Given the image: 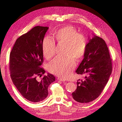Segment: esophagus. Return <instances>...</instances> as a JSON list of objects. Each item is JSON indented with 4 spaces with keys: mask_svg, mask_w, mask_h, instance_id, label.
<instances>
[{
    "mask_svg": "<svg viewBox=\"0 0 122 122\" xmlns=\"http://www.w3.org/2000/svg\"><path fill=\"white\" fill-rule=\"evenodd\" d=\"M59 81H61V82H65L66 81L65 80H63V79H60V78H58L57 79Z\"/></svg>",
    "mask_w": 122,
    "mask_h": 122,
    "instance_id": "obj_1",
    "label": "esophagus"
}]
</instances>
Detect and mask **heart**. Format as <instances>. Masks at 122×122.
<instances>
[{
  "instance_id": "heart-1",
  "label": "heart",
  "mask_w": 122,
  "mask_h": 122,
  "mask_svg": "<svg viewBox=\"0 0 122 122\" xmlns=\"http://www.w3.org/2000/svg\"><path fill=\"white\" fill-rule=\"evenodd\" d=\"M53 38L58 43L66 44L64 52L66 56L55 58L49 64L48 70L62 79H67L76 67L75 60L80 62L83 60L86 50L87 39L71 25L55 31ZM42 48L44 56L48 60L52 58L56 53L54 40L49 36L44 38Z\"/></svg>"
}]
</instances>
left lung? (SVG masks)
<instances>
[{
    "instance_id": "left-lung-1",
    "label": "left lung",
    "mask_w": 122,
    "mask_h": 122,
    "mask_svg": "<svg viewBox=\"0 0 122 122\" xmlns=\"http://www.w3.org/2000/svg\"><path fill=\"white\" fill-rule=\"evenodd\" d=\"M112 72V62L104 40L93 35L88 40L86 54L76 72L84 75L78 79L76 90L72 94L76 101L86 103L101 94Z\"/></svg>"
}]
</instances>
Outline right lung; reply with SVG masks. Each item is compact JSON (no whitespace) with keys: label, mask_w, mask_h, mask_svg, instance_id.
<instances>
[{"label":"right lung","mask_w":122,"mask_h":122,"mask_svg":"<svg viewBox=\"0 0 122 122\" xmlns=\"http://www.w3.org/2000/svg\"><path fill=\"white\" fill-rule=\"evenodd\" d=\"M48 27L37 26L16 41L10 56V77L22 96L32 102L44 100L48 95V88L55 81L52 74L41 67L43 61V40Z\"/></svg>","instance_id":"1"}]
</instances>
